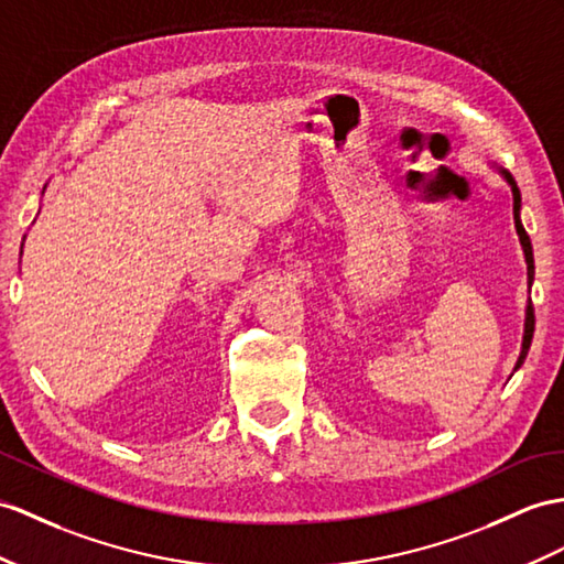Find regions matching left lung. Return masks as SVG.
I'll return each instance as SVG.
<instances>
[{
    "label": "left lung",
    "instance_id": "obj_1",
    "mask_svg": "<svg viewBox=\"0 0 564 564\" xmlns=\"http://www.w3.org/2000/svg\"><path fill=\"white\" fill-rule=\"evenodd\" d=\"M498 172L502 174L505 182L510 184V188H512V198H514V203H512L514 227H517L521 249H524V258H527V282H529V290H531V284H533V249H531V239H529V235H527V229H524V225H521V217H519V213H521V194H519V186H517V182H514L510 172H507V170H498ZM533 323H535V318H533V306H531V301H529V304H527V318H524V337H521V351H519V359H517V364H514V370L521 368V364H524L527 354H529L531 339H533Z\"/></svg>",
    "mask_w": 564,
    "mask_h": 564
}]
</instances>
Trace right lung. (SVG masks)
Here are the masks:
<instances>
[{
    "mask_svg": "<svg viewBox=\"0 0 564 564\" xmlns=\"http://www.w3.org/2000/svg\"><path fill=\"white\" fill-rule=\"evenodd\" d=\"M23 239H25V237H23ZM21 253H23V251H21Z\"/></svg>",
    "mask_w": 564,
    "mask_h": 564,
    "instance_id": "right-lung-1",
    "label": "right lung"
}]
</instances>
